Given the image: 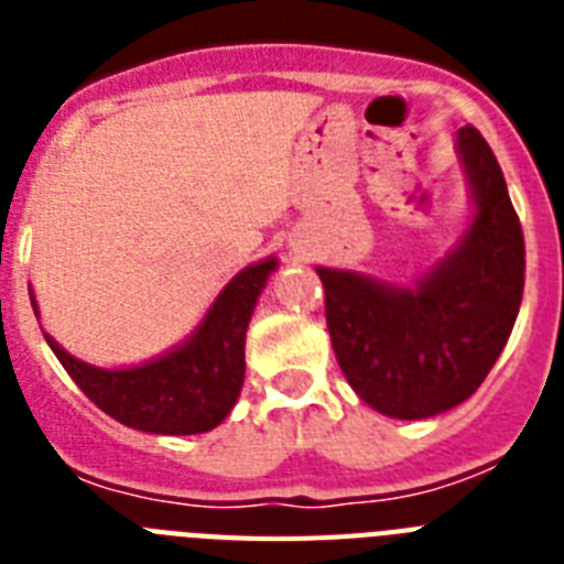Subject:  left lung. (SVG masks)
Listing matches in <instances>:
<instances>
[{"instance_id":"obj_1","label":"left lung","mask_w":564,"mask_h":564,"mask_svg":"<svg viewBox=\"0 0 564 564\" xmlns=\"http://www.w3.org/2000/svg\"><path fill=\"white\" fill-rule=\"evenodd\" d=\"M471 216L412 281L316 265L330 343L345 380L389 419H433L468 401L516 325L524 295V234L489 143L456 131Z\"/></svg>"}]
</instances>
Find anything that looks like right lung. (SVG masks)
I'll list each match as a JSON object with an SVG mask.
<instances>
[{
	"mask_svg": "<svg viewBox=\"0 0 564 564\" xmlns=\"http://www.w3.org/2000/svg\"><path fill=\"white\" fill-rule=\"evenodd\" d=\"M274 269L278 257L239 269L178 345L137 366H93L43 336L82 392L110 419L161 436L207 433L228 419L242 392L248 322ZM29 295L34 316H40L31 286Z\"/></svg>",
	"mask_w": 564,
	"mask_h": 564,
	"instance_id": "obj_1",
	"label": "right lung"
}]
</instances>
